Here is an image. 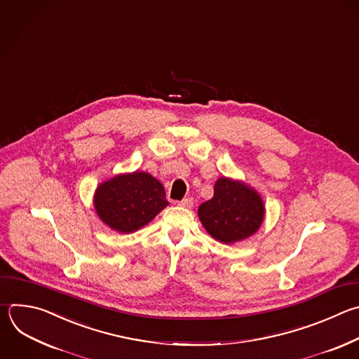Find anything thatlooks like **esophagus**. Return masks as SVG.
<instances>
[{"label":"esophagus","mask_w":359,"mask_h":359,"mask_svg":"<svg viewBox=\"0 0 359 359\" xmlns=\"http://www.w3.org/2000/svg\"><path fill=\"white\" fill-rule=\"evenodd\" d=\"M193 198L191 197H186V198H183V200H180L179 201V205L180 207H184V208H190V207H193Z\"/></svg>","instance_id":"esophagus-1"}]
</instances>
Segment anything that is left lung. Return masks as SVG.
Returning <instances> with one entry per match:
<instances>
[{"mask_svg": "<svg viewBox=\"0 0 359 359\" xmlns=\"http://www.w3.org/2000/svg\"><path fill=\"white\" fill-rule=\"evenodd\" d=\"M264 214V203L255 190L225 177L217 180L212 198L198 207L207 232L224 244L252 235L261 226Z\"/></svg>", "mask_w": 359, "mask_h": 359, "instance_id": "8db88e82", "label": "left lung"}]
</instances>
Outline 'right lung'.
I'll return each instance as SVG.
<instances>
[{
  "instance_id": "obj_1",
  "label": "right lung",
  "mask_w": 359,
  "mask_h": 359,
  "mask_svg": "<svg viewBox=\"0 0 359 359\" xmlns=\"http://www.w3.org/2000/svg\"><path fill=\"white\" fill-rule=\"evenodd\" d=\"M165 189L149 173L121 175L98 186L94 205L98 217L119 232H134L168 205Z\"/></svg>"
}]
</instances>
